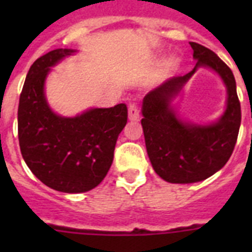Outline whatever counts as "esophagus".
<instances>
[{"label":"esophagus","mask_w":252,"mask_h":252,"mask_svg":"<svg viewBox=\"0 0 252 252\" xmlns=\"http://www.w3.org/2000/svg\"><path fill=\"white\" fill-rule=\"evenodd\" d=\"M128 118L132 122H136L140 118V111H138L137 106L136 104H129V108H128Z\"/></svg>","instance_id":"obj_1"}]
</instances>
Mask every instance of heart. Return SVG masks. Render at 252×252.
I'll return each instance as SVG.
<instances>
[{"label":"heart","mask_w":252,"mask_h":252,"mask_svg":"<svg viewBox=\"0 0 252 252\" xmlns=\"http://www.w3.org/2000/svg\"><path fill=\"white\" fill-rule=\"evenodd\" d=\"M176 65H178V60L176 59H171V60L168 61V68H175Z\"/></svg>","instance_id":"1"}]
</instances>
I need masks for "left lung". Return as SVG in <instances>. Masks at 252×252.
<instances>
[{
	"label": "left lung",
	"instance_id": "8db88e82",
	"mask_svg": "<svg viewBox=\"0 0 252 252\" xmlns=\"http://www.w3.org/2000/svg\"><path fill=\"white\" fill-rule=\"evenodd\" d=\"M195 68L172 77L142 100L141 126L146 152L154 171L168 183L187 184L207 179L221 170L234 150L241 126V103L230 68L213 51L189 43ZM200 67L219 74L227 87L225 111L216 122L198 123L180 118L172 102Z\"/></svg>",
	"mask_w": 252,
	"mask_h": 252
}]
</instances>
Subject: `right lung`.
<instances>
[{
  "label": "right lung",
  "mask_w": 252,
  "mask_h": 252,
  "mask_svg": "<svg viewBox=\"0 0 252 252\" xmlns=\"http://www.w3.org/2000/svg\"><path fill=\"white\" fill-rule=\"evenodd\" d=\"M76 52L59 48L39 57L27 73L18 107V138L26 165L41 183L65 193L90 191L104 179L128 118L124 103L89 108L72 118L49 107L45 80L55 65Z\"/></svg>",
  "instance_id": "1"
}]
</instances>
